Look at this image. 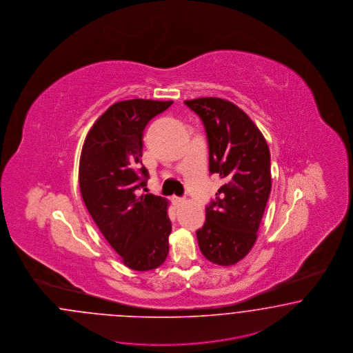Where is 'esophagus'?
I'll return each instance as SVG.
<instances>
[{"label": "esophagus", "instance_id": "obj_1", "mask_svg": "<svg viewBox=\"0 0 353 353\" xmlns=\"http://www.w3.org/2000/svg\"><path fill=\"white\" fill-rule=\"evenodd\" d=\"M183 197H178V196H172L171 197V201H172V204L175 205V206H179V205L183 203Z\"/></svg>", "mask_w": 353, "mask_h": 353}]
</instances>
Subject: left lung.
<instances>
[{"instance_id": "obj_1", "label": "left lung", "mask_w": 353, "mask_h": 353, "mask_svg": "<svg viewBox=\"0 0 353 353\" xmlns=\"http://www.w3.org/2000/svg\"><path fill=\"white\" fill-rule=\"evenodd\" d=\"M184 103L200 117L209 147V171L223 182L216 199L205 206L204 226L196 231L199 247L209 261L234 265L257 239L272 190L269 147L236 105L218 97Z\"/></svg>"}]
</instances>
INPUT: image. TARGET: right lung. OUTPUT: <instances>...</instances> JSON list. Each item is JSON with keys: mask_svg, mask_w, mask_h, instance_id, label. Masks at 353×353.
<instances>
[{"mask_svg": "<svg viewBox=\"0 0 353 353\" xmlns=\"http://www.w3.org/2000/svg\"><path fill=\"white\" fill-rule=\"evenodd\" d=\"M171 103L141 99L114 103L96 121L81 149L84 204L125 266L137 272L157 269L169 253L168 201L137 191L149 179L141 163L144 128Z\"/></svg>", "mask_w": 353, "mask_h": 353, "instance_id": "add662e5", "label": "right lung"}]
</instances>
